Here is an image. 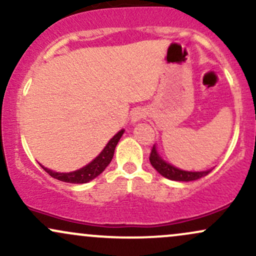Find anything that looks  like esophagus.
<instances>
[{
	"label": "esophagus",
	"instance_id": "esophagus-1",
	"mask_svg": "<svg viewBox=\"0 0 256 256\" xmlns=\"http://www.w3.org/2000/svg\"><path fill=\"white\" fill-rule=\"evenodd\" d=\"M143 118H146L144 110H136L134 112V113H132L131 120L134 122H140V120L143 119Z\"/></svg>",
	"mask_w": 256,
	"mask_h": 256
}]
</instances>
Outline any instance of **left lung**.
Masks as SVG:
<instances>
[{
    "label": "left lung",
    "instance_id": "1",
    "mask_svg": "<svg viewBox=\"0 0 256 256\" xmlns=\"http://www.w3.org/2000/svg\"><path fill=\"white\" fill-rule=\"evenodd\" d=\"M149 160H150L152 166L154 167V168L156 170L161 176H164L165 178L171 179V180H178V182L196 180V179L206 177L208 173H210V171H212V170H208V171H204V172L182 171V170H179L177 167L170 165V164H167L166 161H164L162 158H160V155L158 154L155 146H152L150 155H149Z\"/></svg>",
    "mask_w": 256,
    "mask_h": 256
}]
</instances>
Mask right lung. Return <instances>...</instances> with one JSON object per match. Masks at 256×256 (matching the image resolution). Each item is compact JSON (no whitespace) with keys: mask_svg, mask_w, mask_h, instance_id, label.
I'll return each instance as SVG.
<instances>
[{"mask_svg":"<svg viewBox=\"0 0 256 256\" xmlns=\"http://www.w3.org/2000/svg\"><path fill=\"white\" fill-rule=\"evenodd\" d=\"M122 134H124V130L119 131L118 134H116V136L108 142V144L104 146V150L100 152V155L95 158V160H92L89 165L83 167V168L78 170V171L70 172V173H58V172L52 171V170L46 168V167H43L42 165L40 166H42V168L48 173L49 176H52V178L58 179V180L66 182V183H74V184L88 183V182L92 180L94 178H96L98 176L101 174V173L104 171L106 167L110 165L112 158H113L116 146L118 144L120 137L122 136Z\"/></svg>","mask_w":256,"mask_h":256,"instance_id":"add662e5","label":"right lung"}]
</instances>
